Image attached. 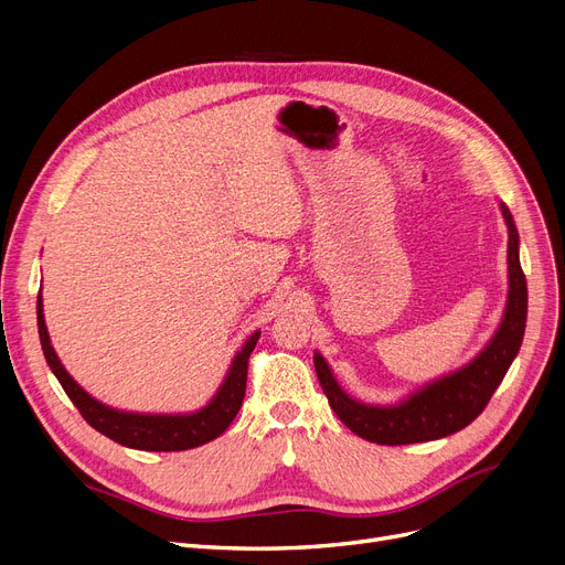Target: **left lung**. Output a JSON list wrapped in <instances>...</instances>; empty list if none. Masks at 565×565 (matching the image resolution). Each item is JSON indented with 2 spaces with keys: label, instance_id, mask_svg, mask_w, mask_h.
Masks as SVG:
<instances>
[{
  "label": "left lung",
  "instance_id": "1",
  "mask_svg": "<svg viewBox=\"0 0 565 565\" xmlns=\"http://www.w3.org/2000/svg\"><path fill=\"white\" fill-rule=\"evenodd\" d=\"M501 213L508 225V303L494 338L469 365L427 384L395 407H372L349 397L338 386L327 361L315 354L317 380L331 409L361 439L382 446L435 441L460 433L488 407L520 352L526 327V278L520 266V236L503 202Z\"/></svg>",
  "mask_w": 565,
  "mask_h": 565
}]
</instances>
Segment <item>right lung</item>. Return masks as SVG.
Returning <instances> with one entry per match:
<instances>
[{"label":"right lung","mask_w":565,"mask_h":565,"mask_svg":"<svg viewBox=\"0 0 565 565\" xmlns=\"http://www.w3.org/2000/svg\"><path fill=\"white\" fill-rule=\"evenodd\" d=\"M36 319H39V338H41L45 361L50 370L55 372V377L60 380L62 388L66 391L77 412L83 414V418L94 429H98L100 435L121 446L138 448V450H153V452L198 448L211 439L221 437L234 420V416L238 414L241 405H244L248 359L259 340V331L253 333L244 344V349L234 356L223 386L204 409L195 414H183V416H153V414H130V412L110 409L79 388L71 380V374L64 370V365L55 354V349L50 344V335L43 319L41 294L36 301Z\"/></svg>","instance_id":"right-lung-1"}]
</instances>
